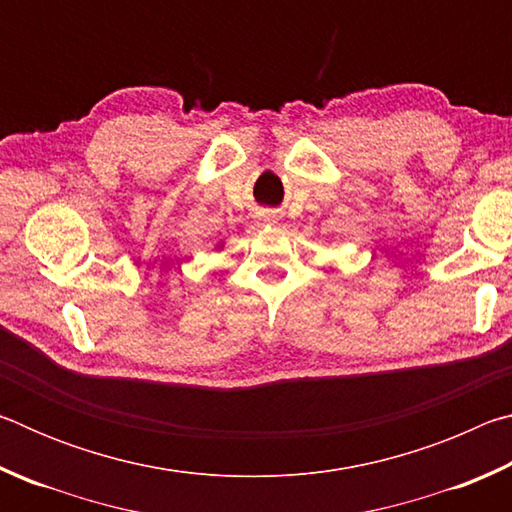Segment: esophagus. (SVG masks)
Wrapping results in <instances>:
<instances>
[{
  "label": "esophagus",
  "instance_id": "34e87169",
  "mask_svg": "<svg viewBox=\"0 0 512 512\" xmlns=\"http://www.w3.org/2000/svg\"><path fill=\"white\" fill-rule=\"evenodd\" d=\"M264 221H268V223H275V219H273V216H266V219Z\"/></svg>",
  "mask_w": 512,
  "mask_h": 512
}]
</instances>
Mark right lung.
<instances>
[{
    "instance_id": "right-lung-1",
    "label": "right lung",
    "mask_w": 512,
    "mask_h": 512,
    "mask_svg": "<svg viewBox=\"0 0 512 512\" xmlns=\"http://www.w3.org/2000/svg\"><path fill=\"white\" fill-rule=\"evenodd\" d=\"M216 248H219V250H221V248H223V244H216Z\"/></svg>"
}]
</instances>
